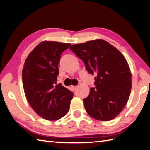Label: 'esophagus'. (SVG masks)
I'll return each mask as SVG.
<instances>
[{
    "label": "esophagus",
    "mask_w": 150,
    "mask_h": 150,
    "mask_svg": "<svg viewBox=\"0 0 150 150\" xmlns=\"http://www.w3.org/2000/svg\"><path fill=\"white\" fill-rule=\"evenodd\" d=\"M71 89L73 90V91H75L76 89H77V86H71Z\"/></svg>",
    "instance_id": "esophagus-1"
}]
</instances>
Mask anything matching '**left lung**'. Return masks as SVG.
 Masks as SVG:
<instances>
[{
	"instance_id": "left-lung-1",
	"label": "left lung",
	"mask_w": 150,
	"mask_h": 150,
	"mask_svg": "<svg viewBox=\"0 0 150 150\" xmlns=\"http://www.w3.org/2000/svg\"><path fill=\"white\" fill-rule=\"evenodd\" d=\"M69 49L83 60L94 85L83 100L86 112L102 121L116 117L129 100L132 88L130 67L117 49L102 39L71 45Z\"/></svg>"
}]
</instances>
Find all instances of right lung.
Here are the masks:
<instances>
[{"label":"right lung","instance_id":"right-lung-1","mask_svg":"<svg viewBox=\"0 0 150 150\" xmlns=\"http://www.w3.org/2000/svg\"><path fill=\"white\" fill-rule=\"evenodd\" d=\"M70 45L41 42L24 63L22 81L26 98L35 112L47 120L59 119L69 111L73 92L56 81L61 54Z\"/></svg>","mask_w":150,"mask_h":150}]
</instances>
